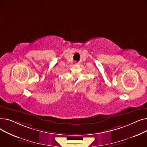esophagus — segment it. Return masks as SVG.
I'll return each instance as SVG.
<instances>
[{
    "mask_svg": "<svg viewBox=\"0 0 147 147\" xmlns=\"http://www.w3.org/2000/svg\"><path fill=\"white\" fill-rule=\"evenodd\" d=\"M79 64H80L79 62H77V61L75 62V64H76V65H79Z\"/></svg>",
    "mask_w": 147,
    "mask_h": 147,
    "instance_id": "esophagus-1",
    "label": "esophagus"
}]
</instances>
